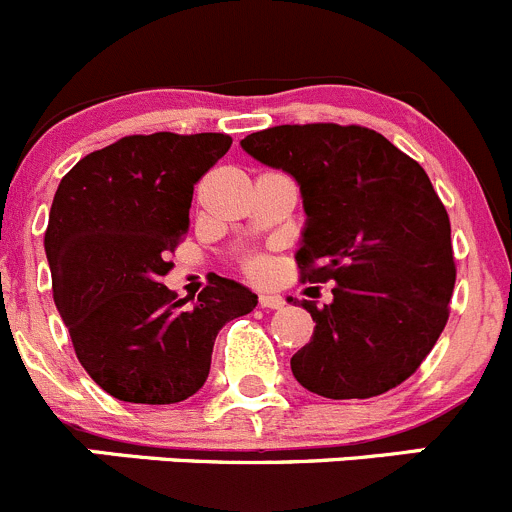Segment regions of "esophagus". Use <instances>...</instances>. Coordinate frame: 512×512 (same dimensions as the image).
<instances>
[{
	"label": "esophagus",
	"instance_id": "obj_1",
	"mask_svg": "<svg viewBox=\"0 0 512 512\" xmlns=\"http://www.w3.org/2000/svg\"><path fill=\"white\" fill-rule=\"evenodd\" d=\"M259 304L264 306V309H281V306H284V296L269 294V291H266V294L259 296Z\"/></svg>",
	"mask_w": 512,
	"mask_h": 512
}]
</instances>
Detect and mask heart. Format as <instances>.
<instances>
[{"label":"heart","mask_w":512,"mask_h":512,"mask_svg":"<svg viewBox=\"0 0 512 512\" xmlns=\"http://www.w3.org/2000/svg\"><path fill=\"white\" fill-rule=\"evenodd\" d=\"M248 271H251L253 276H261V274H264V261H261V259L248 261Z\"/></svg>","instance_id":"obj_1"}]
</instances>
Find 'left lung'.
<instances>
[{
  "instance_id": "obj_1",
  "label": "left lung",
  "mask_w": 512,
  "mask_h": 512,
  "mask_svg": "<svg viewBox=\"0 0 512 512\" xmlns=\"http://www.w3.org/2000/svg\"><path fill=\"white\" fill-rule=\"evenodd\" d=\"M241 148L299 186L301 281H334L332 304L301 301L316 326L291 357L296 382L329 399L405 382L440 339L455 289L450 218L422 165L359 125H279Z\"/></svg>"
}]
</instances>
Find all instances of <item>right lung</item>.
I'll list each match as a JSON object with an SVG mask.
<instances>
[{"instance_id":"obj_1","label":"right lung","mask_w":512,"mask_h":512,"mask_svg":"<svg viewBox=\"0 0 512 512\" xmlns=\"http://www.w3.org/2000/svg\"><path fill=\"white\" fill-rule=\"evenodd\" d=\"M223 133L128 135L57 186L45 231L57 311L85 372L115 399L175 405L211 372L226 321L259 296L216 276L193 309L163 284L191 226L193 186L228 153Z\"/></svg>"}]
</instances>
